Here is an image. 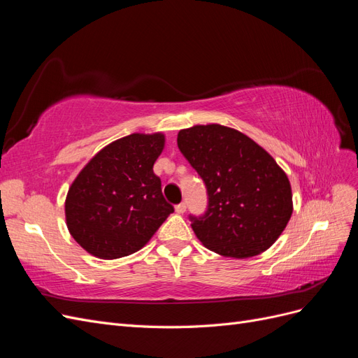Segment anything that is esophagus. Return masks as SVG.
Returning a JSON list of instances; mask_svg holds the SVG:
<instances>
[{"label":"esophagus","instance_id":"esophagus-1","mask_svg":"<svg viewBox=\"0 0 358 358\" xmlns=\"http://www.w3.org/2000/svg\"><path fill=\"white\" fill-rule=\"evenodd\" d=\"M175 209H176V212H178V213H183V212L187 210V203H183V201H182V203L176 204V208H175Z\"/></svg>","mask_w":358,"mask_h":358}]
</instances>
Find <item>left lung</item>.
Masks as SVG:
<instances>
[{
  "instance_id": "1",
  "label": "left lung",
  "mask_w": 358,
  "mask_h": 358,
  "mask_svg": "<svg viewBox=\"0 0 358 358\" xmlns=\"http://www.w3.org/2000/svg\"><path fill=\"white\" fill-rule=\"evenodd\" d=\"M179 150L208 191L203 215H189L199 241L233 258L258 255L272 246L292 213L284 170L254 140L218 124L180 129Z\"/></svg>"
}]
</instances>
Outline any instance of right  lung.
<instances>
[{
    "label": "right lung",
    "instance_id": "obj_1",
    "mask_svg": "<svg viewBox=\"0 0 358 358\" xmlns=\"http://www.w3.org/2000/svg\"><path fill=\"white\" fill-rule=\"evenodd\" d=\"M162 148L159 133L129 134L101 149L71 183L67 227L90 254L115 259L138 251L175 210L154 173Z\"/></svg>",
    "mask_w": 358,
    "mask_h": 358
}]
</instances>
